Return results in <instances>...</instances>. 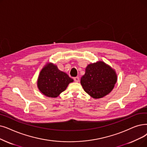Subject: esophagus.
<instances>
[{
	"label": "esophagus",
	"instance_id": "34e87169",
	"mask_svg": "<svg viewBox=\"0 0 147 147\" xmlns=\"http://www.w3.org/2000/svg\"><path fill=\"white\" fill-rule=\"evenodd\" d=\"M74 80L76 82H79V77H76L74 78Z\"/></svg>",
	"mask_w": 147,
	"mask_h": 147
}]
</instances>
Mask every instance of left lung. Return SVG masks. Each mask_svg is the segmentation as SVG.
Listing matches in <instances>:
<instances>
[{
	"label": "left lung",
	"instance_id": "obj_1",
	"mask_svg": "<svg viewBox=\"0 0 147 147\" xmlns=\"http://www.w3.org/2000/svg\"><path fill=\"white\" fill-rule=\"evenodd\" d=\"M117 79L115 70L100 61L88 65L80 84L87 94L97 99L103 98L112 91Z\"/></svg>",
	"mask_w": 147,
	"mask_h": 147
}]
</instances>
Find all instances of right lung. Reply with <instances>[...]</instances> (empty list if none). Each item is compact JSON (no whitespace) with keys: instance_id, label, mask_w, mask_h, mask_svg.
I'll list each match as a JSON object with an SVG mask.
<instances>
[{"instance_id":"add662e5","label":"right lung","mask_w":147,"mask_h":147,"mask_svg":"<svg viewBox=\"0 0 147 147\" xmlns=\"http://www.w3.org/2000/svg\"><path fill=\"white\" fill-rule=\"evenodd\" d=\"M73 81L67 73L59 70L56 65L47 62L38 76L37 86L43 95L48 97L56 98Z\"/></svg>"}]
</instances>
